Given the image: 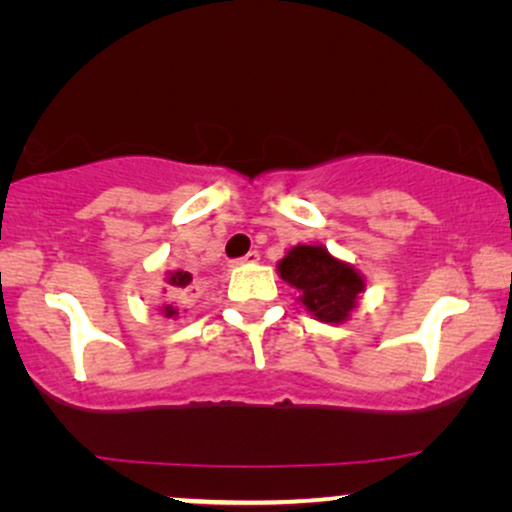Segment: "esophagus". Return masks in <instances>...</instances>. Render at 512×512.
Listing matches in <instances>:
<instances>
[{
    "mask_svg": "<svg viewBox=\"0 0 512 512\" xmlns=\"http://www.w3.org/2000/svg\"><path fill=\"white\" fill-rule=\"evenodd\" d=\"M258 258H261V254H258V251H249V254L242 256V258H237V261H234V263H237V266H239V263H256Z\"/></svg>",
    "mask_w": 512,
    "mask_h": 512,
    "instance_id": "1",
    "label": "esophagus"
}]
</instances>
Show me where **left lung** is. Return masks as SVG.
<instances>
[{"label":"left lung","mask_w":512,"mask_h":512,"mask_svg":"<svg viewBox=\"0 0 512 512\" xmlns=\"http://www.w3.org/2000/svg\"><path fill=\"white\" fill-rule=\"evenodd\" d=\"M278 273L299 290L304 309L323 323H345L364 292L362 275L321 244L292 246L278 263Z\"/></svg>","instance_id":"obj_1"}]
</instances>
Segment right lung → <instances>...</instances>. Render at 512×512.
<instances>
[{
  "label": "right lung",
  "mask_w": 512,
  "mask_h": 512,
  "mask_svg": "<svg viewBox=\"0 0 512 512\" xmlns=\"http://www.w3.org/2000/svg\"><path fill=\"white\" fill-rule=\"evenodd\" d=\"M167 285H170V290H167V292L182 297V294L189 290L191 275L186 273V270H174V273H167ZM160 314L165 318H177L179 309L174 304H165V306H160Z\"/></svg>",
  "instance_id": "add662e5"
}]
</instances>
